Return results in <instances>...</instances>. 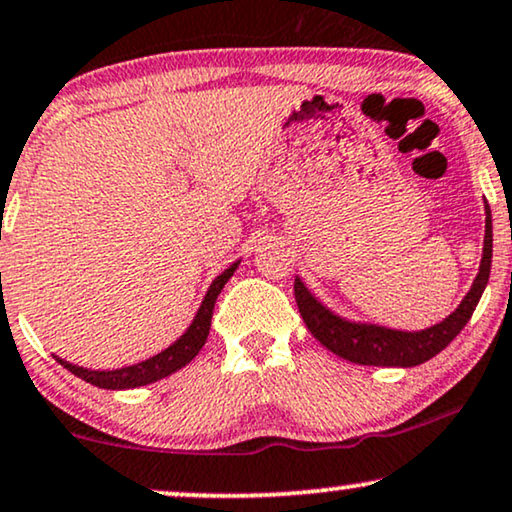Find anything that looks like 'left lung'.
<instances>
[{
	"label": "left lung",
	"instance_id": "obj_1",
	"mask_svg": "<svg viewBox=\"0 0 512 512\" xmlns=\"http://www.w3.org/2000/svg\"><path fill=\"white\" fill-rule=\"evenodd\" d=\"M485 248H482L480 271L470 285L468 295L461 299L454 313L445 320L435 323L426 330L405 332L391 330L384 325L372 323H353L337 313H332L325 304L306 290L302 278H295V299L302 313L306 327L311 335L332 351L335 356L351 360L356 365H374V367H414L426 363L445 349L452 339L463 330L478 306L482 292L487 288L489 271H492V210L485 201Z\"/></svg>",
	"mask_w": 512,
	"mask_h": 512
}]
</instances>
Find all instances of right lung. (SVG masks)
Instances as JSON below:
<instances>
[{
	"instance_id": "add662e5",
	"label": "right lung",
	"mask_w": 512,
	"mask_h": 512,
	"mask_svg": "<svg viewBox=\"0 0 512 512\" xmlns=\"http://www.w3.org/2000/svg\"><path fill=\"white\" fill-rule=\"evenodd\" d=\"M236 267H238V262L231 264L229 269H224L222 274L215 278L213 285H210L206 292V297H203L199 311H196L192 325L187 327L185 335L177 339V342L170 344L168 349L156 353V356L142 360V363L119 367V370H86V367L72 365L58 356H53V358H56L58 363L65 367V370H70L74 377L84 379V381H88V384H93L98 388H109V391H121V388L154 384V381L168 377V374H173L180 370V367H185L189 360H194L196 353L203 349V344H206L208 332H210V320H213L217 295H220L229 278L234 276Z\"/></svg>"
}]
</instances>
